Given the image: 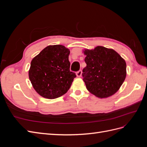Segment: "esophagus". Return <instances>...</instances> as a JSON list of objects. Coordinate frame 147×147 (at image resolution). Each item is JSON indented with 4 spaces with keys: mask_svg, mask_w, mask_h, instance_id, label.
<instances>
[{
    "mask_svg": "<svg viewBox=\"0 0 147 147\" xmlns=\"http://www.w3.org/2000/svg\"><path fill=\"white\" fill-rule=\"evenodd\" d=\"M82 70H78V72H77V73H76V75H77V76L78 77H80L82 76Z\"/></svg>",
    "mask_w": 147,
    "mask_h": 147,
    "instance_id": "obj_1",
    "label": "esophagus"
}]
</instances>
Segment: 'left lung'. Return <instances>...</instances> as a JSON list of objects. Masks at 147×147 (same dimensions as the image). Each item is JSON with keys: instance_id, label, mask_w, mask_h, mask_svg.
I'll list each match as a JSON object with an SVG mask.
<instances>
[{"instance_id": "left-lung-1", "label": "left lung", "mask_w": 147, "mask_h": 147, "mask_svg": "<svg viewBox=\"0 0 147 147\" xmlns=\"http://www.w3.org/2000/svg\"><path fill=\"white\" fill-rule=\"evenodd\" d=\"M84 53L86 66L82 77L87 90L100 98L114 94L126 76L125 61L112 49L101 46Z\"/></svg>"}]
</instances>
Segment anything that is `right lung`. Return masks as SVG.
<instances>
[{
	"mask_svg": "<svg viewBox=\"0 0 147 147\" xmlns=\"http://www.w3.org/2000/svg\"><path fill=\"white\" fill-rule=\"evenodd\" d=\"M69 54V49L63 45H50L31 61L29 79L40 95L47 99H55L69 90L77 77L70 70Z\"/></svg>",
	"mask_w": 147,
	"mask_h": 147,
	"instance_id": "right-lung-1",
	"label": "right lung"
}]
</instances>
